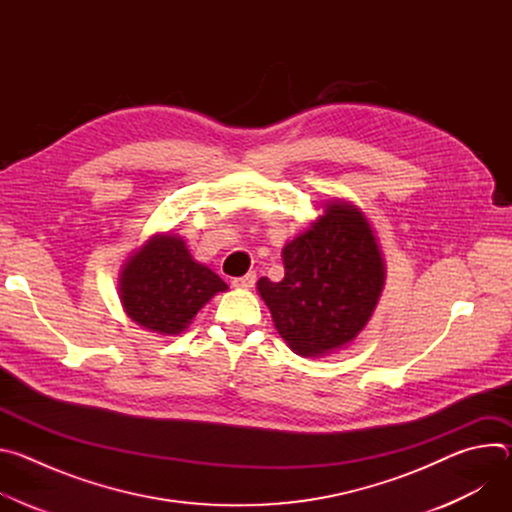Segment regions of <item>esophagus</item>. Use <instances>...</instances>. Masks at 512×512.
Returning <instances> with one entry per match:
<instances>
[{
	"label": "esophagus",
	"mask_w": 512,
	"mask_h": 512,
	"mask_svg": "<svg viewBox=\"0 0 512 512\" xmlns=\"http://www.w3.org/2000/svg\"><path fill=\"white\" fill-rule=\"evenodd\" d=\"M255 281H257V273L251 271V273H247V275H243V277H235V279H233V285L239 287V289H251V287L255 285Z\"/></svg>",
	"instance_id": "34e87169"
}]
</instances>
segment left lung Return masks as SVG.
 Segmentation results:
<instances>
[{
  "instance_id": "obj_1",
  "label": "left lung",
  "mask_w": 512,
  "mask_h": 512,
  "mask_svg": "<svg viewBox=\"0 0 512 512\" xmlns=\"http://www.w3.org/2000/svg\"><path fill=\"white\" fill-rule=\"evenodd\" d=\"M285 275L257 291L285 344L304 358L346 348L369 324L385 287L379 239L356 204L332 198L281 249Z\"/></svg>"
}]
</instances>
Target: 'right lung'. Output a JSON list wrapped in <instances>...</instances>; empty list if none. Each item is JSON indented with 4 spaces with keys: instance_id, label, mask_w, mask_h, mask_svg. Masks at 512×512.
<instances>
[{
    "instance_id": "1",
    "label": "right lung",
    "mask_w": 512,
    "mask_h": 512,
    "mask_svg": "<svg viewBox=\"0 0 512 512\" xmlns=\"http://www.w3.org/2000/svg\"><path fill=\"white\" fill-rule=\"evenodd\" d=\"M229 285L198 263L186 241L168 231L139 245L121 265L119 300L123 312L143 330L176 336Z\"/></svg>"
}]
</instances>
